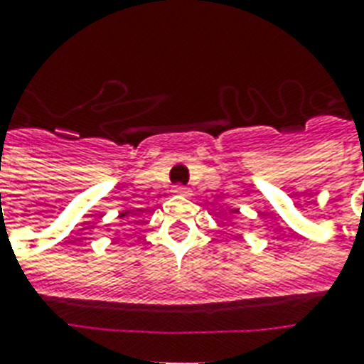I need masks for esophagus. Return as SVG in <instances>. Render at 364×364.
I'll use <instances>...</instances> for the list:
<instances>
[{
    "label": "esophagus",
    "instance_id": "obj_1",
    "mask_svg": "<svg viewBox=\"0 0 364 364\" xmlns=\"http://www.w3.org/2000/svg\"><path fill=\"white\" fill-rule=\"evenodd\" d=\"M173 194H177V196H191V191L187 187H183V185H176Z\"/></svg>",
    "mask_w": 364,
    "mask_h": 364
}]
</instances>
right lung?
Wrapping results in <instances>:
<instances>
[{
    "mask_svg": "<svg viewBox=\"0 0 364 364\" xmlns=\"http://www.w3.org/2000/svg\"><path fill=\"white\" fill-rule=\"evenodd\" d=\"M128 213H130V211H122V213L119 217H126V215H128Z\"/></svg>",
    "mask_w": 364,
    "mask_h": 364,
    "instance_id": "right-lung-1",
    "label": "right lung"
}]
</instances>
